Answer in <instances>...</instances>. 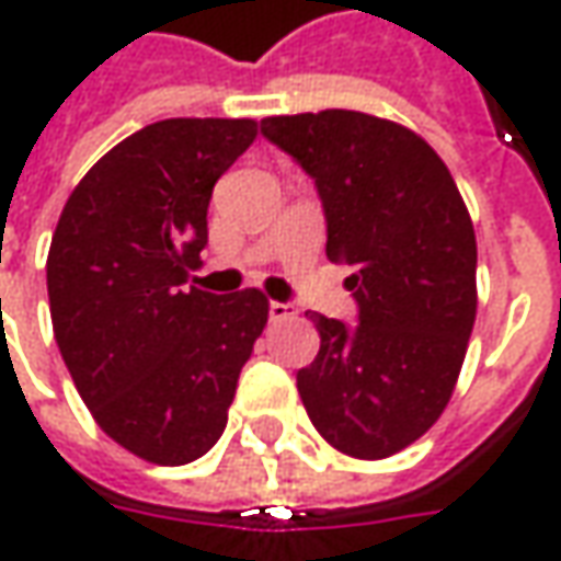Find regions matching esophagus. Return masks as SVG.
Here are the masks:
<instances>
[{
  "label": "esophagus",
  "instance_id": "obj_1",
  "mask_svg": "<svg viewBox=\"0 0 561 561\" xmlns=\"http://www.w3.org/2000/svg\"><path fill=\"white\" fill-rule=\"evenodd\" d=\"M268 314H271V321H287V318L296 314V306H293V302H277V299H271Z\"/></svg>",
  "mask_w": 561,
  "mask_h": 561
}]
</instances>
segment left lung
<instances>
[{
	"mask_svg": "<svg viewBox=\"0 0 561 561\" xmlns=\"http://www.w3.org/2000/svg\"><path fill=\"white\" fill-rule=\"evenodd\" d=\"M318 186L328 259L353 265L358 324L312 312L321 350L296 387L318 434L387 459L440 419L478 312V243L443 159L393 121L328 108L262 121Z\"/></svg>",
	"mask_w": 561,
	"mask_h": 561,
	"instance_id": "obj_1",
	"label": "left lung"
}]
</instances>
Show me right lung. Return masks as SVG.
<instances>
[{"label": "right lung", "mask_w": 561, "mask_h": 561, "mask_svg": "<svg viewBox=\"0 0 561 561\" xmlns=\"http://www.w3.org/2000/svg\"><path fill=\"white\" fill-rule=\"evenodd\" d=\"M252 140L249 118L156 121L83 174L53 233L55 343L99 427L146 462L186 465L218 443L268 324L255 287H186L211 190Z\"/></svg>", "instance_id": "obj_1"}]
</instances>
